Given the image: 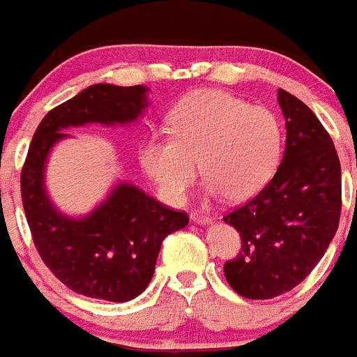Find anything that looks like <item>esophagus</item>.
Segmentation results:
<instances>
[{
  "mask_svg": "<svg viewBox=\"0 0 357 357\" xmlns=\"http://www.w3.org/2000/svg\"><path fill=\"white\" fill-rule=\"evenodd\" d=\"M190 218H192V221L195 225H202V227H206V225H212L213 223V219L210 218V215H204V213H201V212H193L192 215H190Z\"/></svg>",
  "mask_w": 357,
  "mask_h": 357,
  "instance_id": "obj_1",
  "label": "esophagus"
}]
</instances>
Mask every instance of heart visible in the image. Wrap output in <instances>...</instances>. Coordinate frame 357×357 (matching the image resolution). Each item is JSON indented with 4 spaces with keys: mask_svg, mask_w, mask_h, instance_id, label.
<instances>
[{
    "mask_svg": "<svg viewBox=\"0 0 357 357\" xmlns=\"http://www.w3.org/2000/svg\"><path fill=\"white\" fill-rule=\"evenodd\" d=\"M167 134L142 139L138 162L171 204L184 201L197 178V162L208 197L245 201L275 173L280 129L264 107H249L230 93L204 90L182 99L167 118Z\"/></svg>",
    "mask_w": 357,
    "mask_h": 357,
    "instance_id": "b5f03b06",
    "label": "heart"
}]
</instances>
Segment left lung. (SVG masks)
<instances>
[{
    "instance_id": "8db88e82",
    "label": "left lung",
    "mask_w": 357,
    "mask_h": 357,
    "mask_svg": "<svg viewBox=\"0 0 357 357\" xmlns=\"http://www.w3.org/2000/svg\"><path fill=\"white\" fill-rule=\"evenodd\" d=\"M286 149L275 176L245 206L225 215L241 236V252L225 276L245 298L291 291L326 252L341 215V164L317 116L278 90Z\"/></svg>"
}]
</instances>
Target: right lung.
Wrapping results in <instances>:
<instances>
[{
	"label": "right lung",
	"mask_w": 357,
	"mask_h": 357,
	"mask_svg": "<svg viewBox=\"0 0 357 357\" xmlns=\"http://www.w3.org/2000/svg\"><path fill=\"white\" fill-rule=\"evenodd\" d=\"M149 88L92 84L45 114L22 171V199L34 245L51 273L71 291L108 302H129L145 291L165 236L190 223L184 212L149 197L132 182H116L98 206L68 215L45 186L53 147L66 130L98 123L127 127L149 107Z\"/></svg>",
	"instance_id": "right-lung-1"
}]
</instances>
